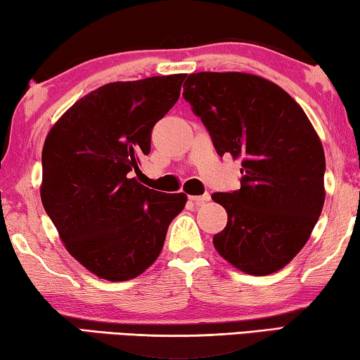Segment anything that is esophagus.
Segmentation results:
<instances>
[{
  "mask_svg": "<svg viewBox=\"0 0 360 360\" xmlns=\"http://www.w3.org/2000/svg\"><path fill=\"white\" fill-rule=\"evenodd\" d=\"M210 198H211L210 193H205V195H190V196H188V200L193 201V203L198 205V206L206 203V201H210Z\"/></svg>",
  "mask_w": 360,
  "mask_h": 360,
  "instance_id": "34e87169",
  "label": "esophagus"
}]
</instances>
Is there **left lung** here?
<instances>
[{
  "mask_svg": "<svg viewBox=\"0 0 360 360\" xmlns=\"http://www.w3.org/2000/svg\"><path fill=\"white\" fill-rule=\"evenodd\" d=\"M184 98L219 155L240 159V188L213 193L228 213L218 254L240 272H278L311 236L323 211V144L303 108L267 78L244 72L191 73Z\"/></svg>",
  "mask_w": 360,
  "mask_h": 360,
  "instance_id": "left-lung-1",
  "label": "left lung"
}]
</instances>
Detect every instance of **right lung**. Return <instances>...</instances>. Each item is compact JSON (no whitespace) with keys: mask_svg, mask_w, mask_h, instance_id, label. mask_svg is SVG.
<instances>
[{"mask_svg":"<svg viewBox=\"0 0 360 360\" xmlns=\"http://www.w3.org/2000/svg\"><path fill=\"white\" fill-rule=\"evenodd\" d=\"M185 77L106 83L73 103L44 142V210L68 254L108 282L149 269L170 221L185 208V193L150 190L132 176Z\"/></svg>","mask_w":360,"mask_h":360,"instance_id":"right-lung-1","label":"right lung"}]
</instances>
